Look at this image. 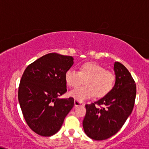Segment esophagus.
<instances>
[{
	"instance_id": "34e87169",
	"label": "esophagus",
	"mask_w": 149,
	"mask_h": 149,
	"mask_svg": "<svg viewBox=\"0 0 149 149\" xmlns=\"http://www.w3.org/2000/svg\"><path fill=\"white\" fill-rule=\"evenodd\" d=\"M74 105H75V106H76V107H78V106H80V105H84V103H82V102L77 101V100H75V101H74Z\"/></svg>"
}]
</instances>
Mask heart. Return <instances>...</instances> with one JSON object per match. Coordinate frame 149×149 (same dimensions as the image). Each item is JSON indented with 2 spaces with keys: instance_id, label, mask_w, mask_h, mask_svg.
Returning <instances> with one entry per match:
<instances>
[{
  "instance_id": "1",
  "label": "heart",
  "mask_w": 149,
  "mask_h": 149,
  "mask_svg": "<svg viewBox=\"0 0 149 149\" xmlns=\"http://www.w3.org/2000/svg\"><path fill=\"white\" fill-rule=\"evenodd\" d=\"M65 81L69 87H76L85 80V86L78 87L69 92L75 100L82 102L95 96H105L113 88L115 76L105 70L103 66L94 62H85L79 68V71L73 69H68L65 73Z\"/></svg>"
}]
</instances>
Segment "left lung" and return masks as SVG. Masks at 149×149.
Wrapping results in <instances>:
<instances>
[{
    "instance_id": "1",
    "label": "left lung",
    "mask_w": 149,
    "mask_h": 149,
    "mask_svg": "<svg viewBox=\"0 0 149 149\" xmlns=\"http://www.w3.org/2000/svg\"><path fill=\"white\" fill-rule=\"evenodd\" d=\"M115 83L112 90L98 101L85 105L82 126L85 134L94 140L115 135L131 114L135 104L136 85L128 70L120 62L114 64ZM103 105L104 107L97 106Z\"/></svg>"
}]
</instances>
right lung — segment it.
<instances>
[{
    "mask_svg": "<svg viewBox=\"0 0 149 149\" xmlns=\"http://www.w3.org/2000/svg\"><path fill=\"white\" fill-rule=\"evenodd\" d=\"M71 56L49 53L28 65L19 87L18 98L27 124L38 135L50 137L60 130L74 105L67 92L66 71L73 66Z\"/></svg>",
    "mask_w": 149,
    "mask_h": 149,
    "instance_id": "obj_1",
    "label": "right lung"
}]
</instances>
